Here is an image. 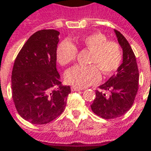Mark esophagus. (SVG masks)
I'll return each mask as SVG.
<instances>
[{
    "mask_svg": "<svg viewBox=\"0 0 151 151\" xmlns=\"http://www.w3.org/2000/svg\"><path fill=\"white\" fill-rule=\"evenodd\" d=\"M83 88H77V87H74V86H72L71 87V91H73V92H75V91H81L82 90Z\"/></svg>",
    "mask_w": 151,
    "mask_h": 151,
    "instance_id": "1",
    "label": "esophagus"
}]
</instances>
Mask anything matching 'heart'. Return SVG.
I'll return each mask as SVG.
<instances>
[{
  "label": "heart",
  "instance_id": "b5f03b06",
  "mask_svg": "<svg viewBox=\"0 0 151 151\" xmlns=\"http://www.w3.org/2000/svg\"><path fill=\"white\" fill-rule=\"evenodd\" d=\"M101 33L95 32L82 37L76 42L78 47L90 51L88 63L89 66L77 65L67 70L65 80L74 87L84 88L100 81V71L105 75L115 72L122 61V52L118 44L106 41ZM77 48L69 40H63L56 50L57 59L61 65H67L75 60Z\"/></svg>",
  "mask_w": 151,
  "mask_h": 151
}]
</instances>
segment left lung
<instances>
[{"label":"left lung","instance_id":"1","mask_svg":"<svg viewBox=\"0 0 151 151\" xmlns=\"http://www.w3.org/2000/svg\"><path fill=\"white\" fill-rule=\"evenodd\" d=\"M119 45L123 50V62L112 76L96 91V98L91 109L101 118L115 119L124 115L132 107L138 90L139 71L135 54L124 36L115 30Z\"/></svg>","mask_w":151,"mask_h":151}]
</instances>
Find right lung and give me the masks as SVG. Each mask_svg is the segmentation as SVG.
Segmentation results:
<instances>
[{"label":"right lung","mask_w":151,"mask_h":151,"mask_svg":"<svg viewBox=\"0 0 151 151\" xmlns=\"http://www.w3.org/2000/svg\"><path fill=\"white\" fill-rule=\"evenodd\" d=\"M59 32L40 30L31 36L17 55L11 76L17 111L34 124H48L63 112L70 86L62 85L56 68Z\"/></svg>","instance_id":"add662e5"}]
</instances>
